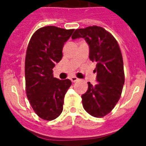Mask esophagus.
I'll list each match as a JSON object with an SVG mask.
<instances>
[{"label":"esophagus","instance_id":"esophagus-1","mask_svg":"<svg viewBox=\"0 0 146 146\" xmlns=\"http://www.w3.org/2000/svg\"><path fill=\"white\" fill-rule=\"evenodd\" d=\"M70 80H71V81H72V82H76V81H77L78 80V78H77V77H74V76H72V77H70Z\"/></svg>","mask_w":146,"mask_h":146}]
</instances>
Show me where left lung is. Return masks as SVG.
Listing matches in <instances>:
<instances>
[{
	"instance_id": "8db88e82",
	"label": "left lung",
	"mask_w": 146,
	"mask_h": 146,
	"mask_svg": "<svg viewBox=\"0 0 146 146\" xmlns=\"http://www.w3.org/2000/svg\"><path fill=\"white\" fill-rule=\"evenodd\" d=\"M83 38L89 46V58L96 62L95 86L88 82V88L82 95L85 110L96 118L111 112L121 97L124 84L122 55L119 45L111 33L99 26L77 29L72 39Z\"/></svg>"
}]
</instances>
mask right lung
<instances>
[{"label": "right lung", "instance_id": "add662e5", "mask_svg": "<svg viewBox=\"0 0 146 146\" xmlns=\"http://www.w3.org/2000/svg\"><path fill=\"white\" fill-rule=\"evenodd\" d=\"M74 31L43 27L33 33L28 44L25 64L27 97L44 120L55 119L63 111L64 96L72 82L54 77L52 69L61 60L64 44Z\"/></svg>", "mask_w": 146, "mask_h": 146}]
</instances>
